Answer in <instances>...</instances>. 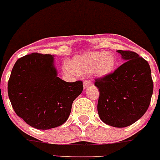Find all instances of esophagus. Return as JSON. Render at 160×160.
Returning <instances> with one entry per match:
<instances>
[{
    "label": "esophagus",
    "mask_w": 160,
    "mask_h": 160,
    "mask_svg": "<svg viewBox=\"0 0 160 160\" xmlns=\"http://www.w3.org/2000/svg\"><path fill=\"white\" fill-rule=\"evenodd\" d=\"M90 85H91V82H89V81H85V82H83V86L85 89L88 88Z\"/></svg>",
    "instance_id": "esophagus-1"
}]
</instances>
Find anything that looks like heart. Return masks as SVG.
<instances>
[{
	"mask_svg": "<svg viewBox=\"0 0 160 160\" xmlns=\"http://www.w3.org/2000/svg\"><path fill=\"white\" fill-rule=\"evenodd\" d=\"M116 65L117 58L113 53L94 51L74 56L64 68L65 72L75 75L92 72L97 78H103L113 73Z\"/></svg>",
	"mask_w": 160,
	"mask_h": 160,
	"instance_id": "heart-1",
	"label": "heart"
}]
</instances>
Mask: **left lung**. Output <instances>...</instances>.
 I'll return each instance as SVG.
<instances>
[{"label":"left lung","mask_w":160,"mask_h":160,"mask_svg":"<svg viewBox=\"0 0 160 160\" xmlns=\"http://www.w3.org/2000/svg\"><path fill=\"white\" fill-rule=\"evenodd\" d=\"M124 63L106 78L96 79L98 113L102 121L117 128L136 122L150 104L153 82L149 63L136 52L116 51Z\"/></svg>","instance_id":"8db88e82"}]
</instances>
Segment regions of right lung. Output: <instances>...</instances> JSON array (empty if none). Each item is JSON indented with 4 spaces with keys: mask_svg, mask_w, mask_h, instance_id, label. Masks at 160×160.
<instances>
[{
    "mask_svg": "<svg viewBox=\"0 0 160 160\" xmlns=\"http://www.w3.org/2000/svg\"><path fill=\"white\" fill-rule=\"evenodd\" d=\"M82 90L81 81L67 82L58 77L55 55L38 53L15 62L8 85L16 114L31 127L42 130L64 124Z\"/></svg>",
    "mask_w": 160,
    "mask_h": 160,
    "instance_id": "1",
    "label": "right lung"
}]
</instances>
